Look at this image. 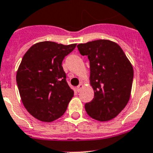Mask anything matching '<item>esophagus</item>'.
Returning <instances> with one entry per match:
<instances>
[{
  "instance_id": "1",
  "label": "esophagus",
  "mask_w": 153,
  "mask_h": 153,
  "mask_svg": "<svg viewBox=\"0 0 153 153\" xmlns=\"http://www.w3.org/2000/svg\"><path fill=\"white\" fill-rule=\"evenodd\" d=\"M82 88H83L82 84H80V85H78V86H77V88H76L77 92H80L81 90H82Z\"/></svg>"
}]
</instances>
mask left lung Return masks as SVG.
Listing matches in <instances>:
<instances>
[{
  "label": "left lung",
  "mask_w": 153,
  "mask_h": 153,
  "mask_svg": "<svg viewBox=\"0 0 153 153\" xmlns=\"http://www.w3.org/2000/svg\"><path fill=\"white\" fill-rule=\"evenodd\" d=\"M87 56L94 99L85 105L88 115L98 121L117 116L129 101L134 70L120 46L109 40H97L77 45Z\"/></svg>",
  "instance_id": "obj_1"
}]
</instances>
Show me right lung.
Instances as JSON below:
<instances>
[{
	"mask_svg": "<svg viewBox=\"0 0 153 153\" xmlns=\"http://www.w3.org/2000/svg\"><path fill=\"white\" fill-rule=\"evenodd\" d=\"M76 44L36 43L23 56L16 74L21 100L27 111L42 122L61 117L74 96L62 62Z\"/></svg>",
	"mask_w": 153,
	"mask_h": 153,
	"instance_id": "obj_1",
	"label": "right lung"
}]
</instances>
